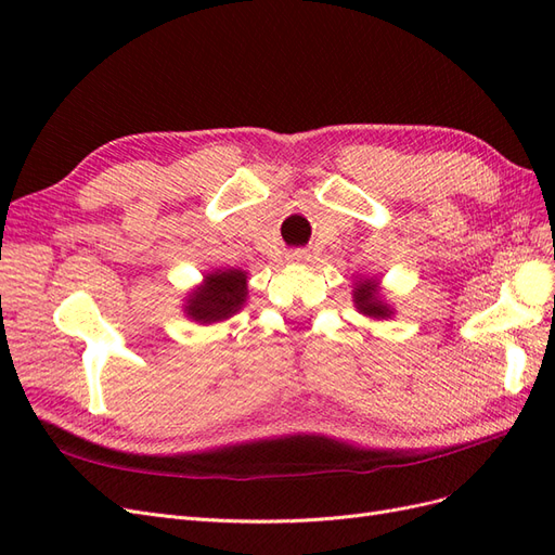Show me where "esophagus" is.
Wrapping results in <instances>:
<instances>
[{
	"label": "esophagus",
	"mask_w": 555,
	"mask_h": 555,
	"mask_svg": "<svg viewBox=\"0 0 555 555\" xmlns=\"http://www.w3.org/2000/svg\"><path fill=\"white\" fill-rule=\"evenodd\" d=\"M310 259V255H308V249H292L289 251V261H296V263H304V261H308Z\"/></svg>",
	"instance_id": "1"
}]
</instances>
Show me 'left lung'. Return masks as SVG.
Here are the masks:
<instances>
[{
	"label": "left lung",
	"instance_id": "obj_1",
	"mask_svg": "<svg viewBox=\"0 0 555 555\" xmlns=\"http://www.w3.org/2000/svg\"><path fill=\"white\" fill-rule=\"evenodd\" d=\"M354 304L367 317H375V319L382 317L384 319V317L391 314V310L386 308L382 300L377 298V284H375V280L359 282V287L354 292Z\"/></svg>",
	"mask_w": 555,
	"mask_h": 555
}]
</instances>
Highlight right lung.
Segmentation results:
<instances>
[{
	"mask_svg": "<svg viewBox=\"0 0 555 555\" xmlns=\"http://www.w3.org/2000/svg\"><path fill=\"white\" fill-rule=\"evenodd\" d=\"M247 275L245 271H220V273H210L206 278L204 287H198L184 310L196 322L212 324V322H222V319L231 317L233 312H238L245 304L247 296Z\"/></svg>",
	"mask_w": 555,
	"mask_h": 555,
	"instance_id": "obj_1",
	"label": "right lung"
}]
</instances>
